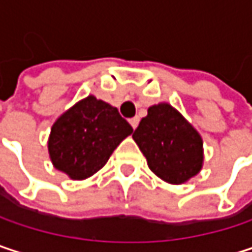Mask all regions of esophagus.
I'll return each mask as SVG.
<instances>
[{
  "label": "esophagus",
  "mask_w": 252,
  "mask_h": 252,
  "mask_svg": "<svg viewBox=\"0 0 252 252\" xmlns=\"http://www.w3.org/2000/svg\"><path fill=\"white\" fill-rule=\"evenodd\" d=\"M129 124H131V126L135 129V128H137V126H138V118H137V117L131 118V120H129Z\"/></svg>",
  "instance_id": "1"
}]
</instances>
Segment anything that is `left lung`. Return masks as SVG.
I'll use <instances>...</instances> for the list:
<instances>
[{
	"mask_svg": "<svg viewBox=\"0 0 252 252\" xmlns=\"http://www.w3.org/2000/svg\"><path fill=\"white\" fill-rule=\"evenodd\" d=\"M134 141L159 178L182 184L203 165V140L187 120L168 103L150 106L132 134Z\"/></svg>",
	"mask_w": 252,
	"mask_h": 252,
	"instance_id": "8db88e82",
	"label": "left lung"
}]
</instances>
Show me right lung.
Segmentation results:
<instances>
[{"mask_svg":"<svg viewBox=\"0 0 252 252\" xmlns=\"http://www.w3.org/2000/svg\"><path fill=\"white\" fill-rule=\"evenodd\" d=\"M131 132L132 126L117 108L87 96L55 121L48 149L58 171L71 179H84L103 168Z\"/></svg>","mask_w":252,"mask_h":252,"instance_id":"1","label":"right lung"}]
</instances>
